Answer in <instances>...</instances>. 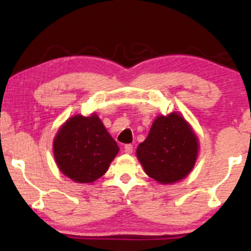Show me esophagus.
I'll return each instance as SVG.
<instances>
[{"label":"esophagus","mask_w":251,"mask_h":251,"mask_svg":"<svg viewBox=\"0 0 251 251\" xmlns=\"http://www.w3.org/2000/svg\"><path fill=\"white\" fill-rule=\"evenodd\" d=\"M125 153H127V154H131L132 152H133V146L131 145V144H127V145H125Z\"/></svg>","instance_id":"esophagus-1"}]
</instances>
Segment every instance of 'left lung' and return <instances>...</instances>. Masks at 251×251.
Listing matches in <instances>:
<instances>
[{
    "label": "left lung",
    "mask_w": 251,
    "mask_h": 251,
    "mask_svg": "<svg viewBox=\"0 0 251 251\" xmlns=\"http://www.w3.org/2000/svg\"><path fill=\"white\" fill-rule=\"evenodd\" d=\"M200 151L198 137L178 112L158 116L137 149V158L149 177L159 184L177 183L194 169Z\"/></svg>",
    "instance_id": "obj_1"
}]
</instances>
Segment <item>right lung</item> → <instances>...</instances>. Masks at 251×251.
Instances as JSON below:
<instances>
[{"label": "right lung", "instance_id": "add662e5", "mask_svg": "<svg viewBox=\"0 0 251 251\" xmlns=\"http://www.w3.org/2000/svg\"><path fill=\"white\" fill-rule=\"evenodd\" d=\"M119 152L97 113L68 118L53 140V154L60 171L75 183H93L106 174Z\"/></svg>", "mask_w": 251, "mask_h": 251}]
</instances>
